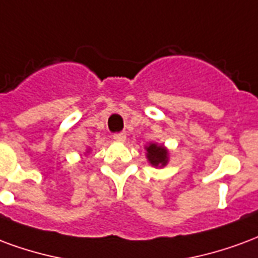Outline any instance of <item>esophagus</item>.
Listing matches in <instances>:
<instances>
[{
    "label": "esophagus",
    "mask_w": 258,
    "mask_h": 258,
    "mask_svg": "<svg viewBox=\"0 0 258 258\" xmlns=\"http://www.w3.org/2000/svg\"><path fill=\"white\" fill-rule=\"evenodd\" d=\"M112 139H114V142L116 143H123L125 142V139H126V135H125V133H115V135L112 136Z\"/></svg>",
    "instance_id": "34e87169"
}]
</instances>
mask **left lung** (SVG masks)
Masks as SVG:
<instances>
[{
  "label": "left lung",
  "instance_id": "left-lung-1",
  "mask_svg": "<svg viewBox=\"0 0 258 258\" xmlns=\"http://www.w3.org/2000/svg\"><path fill=\"white\" fill-rule=\"evenodd\" d=\"M148 163L154 168H165L169 162V150L163 144L148 143L144 147Z\"/></svg>",
  "mask_w": 258,
  "mask_h": 258
}]
</instances>
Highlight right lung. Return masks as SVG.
Here are the masks:
<instances>
[{
    "instance_id": "obj_1",
    "label": "right lung",
    "mask_w": 258,
    "mask_h": 258,
    "mask_svg": "<svg viewBox=\"0 0 258 258\" xmlns=\"http://www.w3.org/2000/svg\"><path fill=\"white\" fill-rule=\"evenodd\" d=\"M89 152H90V148H88V150H86V152H85V155H86V154H89Z\"/></svg>"
}]
</instances>
